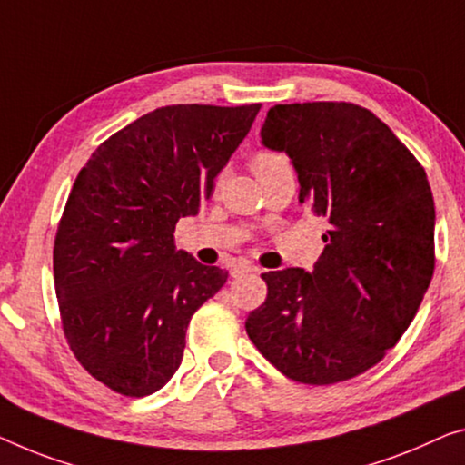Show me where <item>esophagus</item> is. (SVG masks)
<instances>
[{"label":"esophagus","instance_id":"34e87169","mask_svg":"<svg viewBox=\"0 0 465 465\" xmlns=\"http://www.w3.org/2000/svg\"><path fill=\"white\" fill-rule=\"evenodd\" d=\"M252 272H256V267L248 265V262H238V265L232 267V275H233V277H240V275L252 273Z\"/></svg>","mask_w":465,"mask_h":465}]
</instances>
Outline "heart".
Wrapping results in <instances>:
<instances>
[{
    "mask_svg": "<svg viewBox=\"0 0 465 465\" xmlns=\"http://www.w3.org/2000/svg\"><path fill=\"white\" fill-rule=\"evenodd\" d=\"M283 163L288 161L282 154H277V152H259V154H254L252 158V171L259 173L262 169H269V166H277Z\"/></svg>",
    "mask_w": 465,
    "mask_h": 465,
    "instance_id": "b5f03b06",
    "label": "heart"
}]
</instances>
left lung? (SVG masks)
Instances as JSON below:
<instances>
[{
  "instance_id": "obj_1",
  "label": "left lung",
  "mask_w": 465,
  "mask_h": 465,
  "mask_svg": "<svg viewBox=\"0 0 465 465\" xmlns=\"http://www.w3.org/2000/svg\"><path fill=\"white\" fill-rule=\"evenodd\" d=\"M261 142L286 152L299 203L330 230L311 272L262 273L267 299L248 315V338L296 382L355 378L399 342L430 286L436 214L426 171L357 104H277Z\"/></svg>"
}]
</instances>
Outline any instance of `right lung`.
Returning a JSON list of instances; mask_svg holds the SVG:
<instances>
[{"instance_id": "right-lung-1", "label": "right lung", "mask_w": 465, "mask_h": 465, "mask_svg": "<svg viewBox=\"0 0 465 465\" xmlns=\"http://www.w3.org/2000/svg\"><path fill=\"white\" fill-rule=\"evenodd\" d=\"M261 104L156 108L98 145L79 171L54 244L55 296L74 357L102 384L145 397L182 365L192 315L227 272L175 246Z\"/></svg>"}]
</instances>
